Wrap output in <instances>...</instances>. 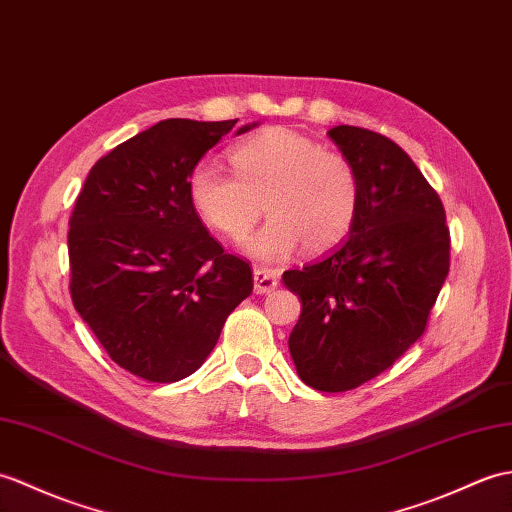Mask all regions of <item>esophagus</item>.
<instances>
[{"label": "esophagus", "mask_w": 512, "mask_h": 512, "mask_svg": "<svg viewBox=\"0 0 512 512\" xmlns=\"http://www.w3.org/2000/svg\"><path fill=\"white\" fill-rule=\"evenodd\" d=\"M253 277H255V292L257 294H268L279 285V272L275 268L255 266Z\"/></svg>", "instance_id": "34e87169"}]
</instances>
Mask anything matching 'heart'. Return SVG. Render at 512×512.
Wrapping results in <instances>:
<instances>
[{
	"instance_id": "1",
	"label": "heart",
	"mask_w": 512,
	"mask_h": 512,
	"mask_svg": "<svg viewBox=\"0 0 512 512\" xmlns=\"http://www.w3.org/2000/svg\"><path fill=\"white\" fill-rule=\"evenodd\" d=\"M233 172L200 161L187 178V194L198 218L218 235L240 242L261 211L270 220L246 244L261 259L325 253L353 229L360 211V174L344 152L320 141L272 128L242 141L231 152Z\"/></svg>"
}]
</instances>
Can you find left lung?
Wrapping results in <instances>:
<instances>
[{
  "label": "left lung",
  "mask_w": 512,
  "mask_h": 512,
  "mask_svg": "<svg viewBox=\"0 0 512 512\" xmlns=\"http://www.w3.org/2000/svg\"><path fill=\"white\" fill-rule=\"evenodd\" d=\"M327 135L358 168V218L338 248L283 272V283L303 303L288 340L296 373L344 392L423 336L449 272V229L441 198L395 141L358 126Z\"/></svg>",
  "instance_id": "obj_1"
}]
</instances>
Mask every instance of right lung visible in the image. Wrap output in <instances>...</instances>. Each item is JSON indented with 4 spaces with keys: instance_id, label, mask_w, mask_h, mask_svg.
<instances>
[{
    "instance_id": "add662e5",
    "label": "right lung",
    "mask_w": 512,
    "mask_h": 512,
    "mask_svg": "<svg viewBox=\"0 0 512 512\" xmlns=\"http://www.w3.org/2000/svg\"><path fill=\"white\" fill-rule=\"evenodd\" d=\"M235 124L150 126L93 165L71 211V301L109 358L148 382L192 375L253 292L248 261L213 240L187 194L202 154Z\"/></svg>"
}]
</instances>
